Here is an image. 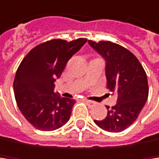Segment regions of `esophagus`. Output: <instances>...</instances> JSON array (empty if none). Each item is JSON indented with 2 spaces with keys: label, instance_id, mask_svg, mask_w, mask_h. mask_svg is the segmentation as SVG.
<instances>
[{
  "label": "esophagus",
  "instance_id": "34e87169",
  "mask_svg": "<svg viewBox=\"0 0 159 159\" xmlns=\"http://www.w3.org/2000/svg\"><path fill=\"white\" fill-rule=\"evenodd\" d=\"M85 102H86V104H87V105H89V106H94L95 105V102H93V101H90V100H88V99H85L84 100Z\"/></svg>",
  "mask_w": 159,
  "mask_h": 159
}]
</instances>
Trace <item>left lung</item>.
Wrapping results in <instances>:
<instances>
[{
    "instance_id": "left-lung-1",
    "label": "left lung",
    "mask_w": 159,
    "mask_h": 159,
    "mask_svg": "<svg viewBox=\"0 0 159 159\" xmlns=\"http://www.w3.org/2000/svg\"><path fill=\"white\" fill-rule=\"evenodd\" d=\"M89 44L106 60L107 88L117 93V103L107 106L108 114L103 120H94L101 129L119 133L130 127L138 117L149 94L147 75L138 59L124 47L110 41Z\"/></svg>"
}]
</instances>
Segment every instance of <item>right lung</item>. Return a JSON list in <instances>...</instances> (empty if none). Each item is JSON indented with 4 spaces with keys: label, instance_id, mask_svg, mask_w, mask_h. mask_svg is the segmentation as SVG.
Wrapping results in <instances>:
<instances>
[{
    "label": "right lung",
    "instance_id": "1",
    "mask_svg": "<svg viewBox=\"0 0 159 159\" xmlns=\"http://www.w3.org/2000/svg\"><path fill=\"white\" fill-rule=\"evenodd\" d=\"M87 42L53 39L36 46L21 62L13 88L17 105L25 119L40 131H54L70 120L74 99L54 93V82L68 61Z\"/></svg>",
    "mask_w": 159,
    "mask_h": 159
}]
</instances>
